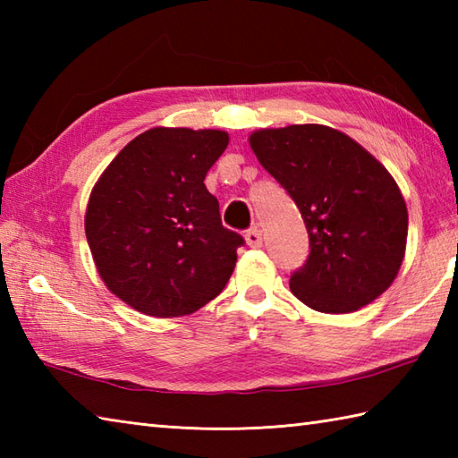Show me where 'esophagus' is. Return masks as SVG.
Listing matches in <instances>:
<instances>
[{"mask_svg": "<svg viewBox=\"0 0 458 458\" xmlns=\"http://www.w3.org/2000/svg\"><path fill=\"white\" fill-rule=\"evenodd\" d=\"M264 234H261V230L258 228V226H254V228H250L248 232H246V242H248V246L250 248H259L261 246V242H264V238H261Z\"/></svg>", "mask_w": 458, "mask_h": 458, "instance_id": "esophagus-1", "label": "esophagus"}]
</instances>
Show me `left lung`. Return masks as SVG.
I'll return each instance as SVG.
<instances>
[{
	"label": "left lung",
	"instance_id": "8db88e82",
	"mask_svg": "<svg viewBox=\"0 0 458 458\" xmlns=\"http://www.w3.org/2000/svg\"><path fill=\"white\" fill-rule=\"evenodd\" d=\"M258 161L295 200L309 258L293 295L320 313H352L394 284L407 242V208L390 173L346 133L318 123L258 130Z\"/></svg>",
	"mask_w": 458,
	"mask_h": 458
}]
</instances>
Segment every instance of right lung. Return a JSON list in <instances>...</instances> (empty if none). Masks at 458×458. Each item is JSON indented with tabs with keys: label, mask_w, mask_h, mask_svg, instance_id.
I'll return each instance as SVG.
<instances>
[{
	"label": "right lung",
	"mask_w": 458,
	"mask_h": 458,
	"mask_svg": "<svg viewBox=\"0 0 458 458\" xmlns=\"http://www.w3.org/2000/svg\"><path fill=\"white\" fill-rule=\"evenodd\" d=\"M228 141L220 130L153 128L94 184L84 228L96 269L140 313L191 315L226 287L244 238L222 226L204 177Z\"/></svg>",
	"instance_id": "right-lung-1"
}]
</instances>
